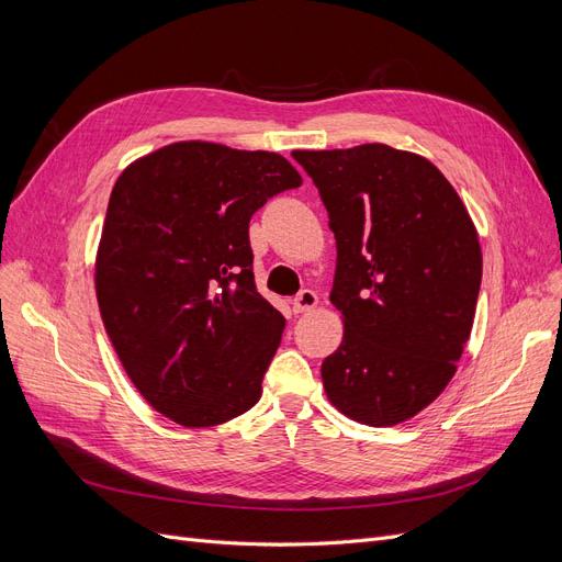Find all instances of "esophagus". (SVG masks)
<instances>
[{"instance_id": "obj_1", "label": "esophagus", "mask_w": 562, "mask_h": 562, "mask_svg": "<svg viewBox=\"0 0 562 562\" xmlns=\"http://www.w3.org/2000/svg\"><path fill=\"white\" fill-rule=\"evenodd\" d=\"M318 304V295L314 293V291H302L295 300H293V310L297 312V314H302V312H310V310H314Z\"/></svg>"}]
</instances>
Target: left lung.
I'll list each match as a JSON object with an SVG mask.
<instances>
[{
	"label": "left lung",
	"instance_id": "obj_1",
	"mask_svg": "<svg viewBox=\"0 0 562 562\" xmlns=\"http://www.w3.org/2000/svg\"><path fill=\"white\" fill-rule=\"evenodd\" d=\"M330 217V302L345 337L321 366L339 413L394 427L452 380L471 335L483 252L462 199L413 151L370 143L293 151Z\"/></svg>",
	"mask_w": 562,
	"mask_h": 562
}]
</instances>
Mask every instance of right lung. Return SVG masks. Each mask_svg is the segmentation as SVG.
Wrapping results in <instances>:
<instances>
[{
	"mask_svg": "<svg viewBox=\"0 0 562 562\" xmlns=\"http://www.w3.org/2000/svg\"><path fill=\"white\" fill-rule=\"evenodd\" d=\"M302 184L277 151L173 143L119 176L95 295L126 375L182 427H215L260 401L285 318L258 293L248 225Z\"/></svg>",
	"mask_w": 562,
	"mask_h": 562,
	"instance_id": "right-lung-1",
	"label": "right lung"
}]
</instances>
